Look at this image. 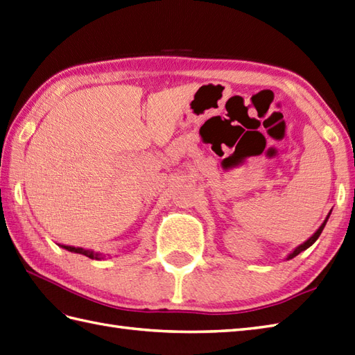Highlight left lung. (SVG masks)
<instances>
[{"instance_id": "1", "label": "left lung", "mask_w": 355, "mask_h": 355, "mask_svg": "<svg viewBox=\"0 0 355 355\" xmlns=\"http://www.w3.org/2000/svg\"><path fill=\"white\" fill-rule=\"evenodd\" d=\"M329 215H331V211H329L328 213V216L325 218V220L322 222V225H320L318 230H316V232L315 233H313V236L311 237H309L307 239V241L306 242H304V243H301L300 246H296V248L289 254V255H287V257H286V260H291V259H293V257H296V255H298L300 252H302V251H306L307 248H310V246L313 245V243H315L316 241H318V237L320 236V233H322V230H324V227H325V224H327V220H328V218H329Z\"/></svg>"}]
</instances>
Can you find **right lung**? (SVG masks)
<instances>
[{"mask_svg":"<svg viewBox=\"0 0 355 355\" xmlns=\"http://www.w3.org/2000/svg\"><path fill=\"white\" fill-rule=\"evenodd\" d=\"M62 248H64L66 251H71V252H76V254H83L89 259H95V260H101L103 255L100 252H95V251H90V250H85V248H76V246H66L62 245Z\"/></svg>","mask_w":355,"mask_h":355,"instance_id":"1","label":"right lung"}]
</instances>
